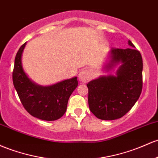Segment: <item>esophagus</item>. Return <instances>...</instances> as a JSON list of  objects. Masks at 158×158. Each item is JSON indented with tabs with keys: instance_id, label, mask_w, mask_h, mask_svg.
<instances>
[{
	"instance_id": "obj_1",
	"label": "esophagus",
	"mask_w": 158,
	"mask_h": 158,
	"mask_svg": "<svg viewBox=\"0 0 158 158\" xmlns=\"http://www.w3.org/2000/svg\"><path fill=\"white\" fill-rule=\"evenodd\" d=\"M91 73L87 70L81 71L79 73V79L82 82H87L91 79Z\"/></svg>"
}]
</instances>
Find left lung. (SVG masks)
Returning a JSON list of instances; mask_svg holds the SVG:
<instances>
[{
    "instance_id": "8db88e82",
    "label": "left lung",
    "mask_w": 158,
    "mask_h": 158,
    "mask_svg": "<svg viewBox=\"0 0 158 158\" xmlns=\"http://www.w3.org/2000/svg\"><path fill=\"white\" fill-rule=\"evenodd\" d=\"M130 48H112L110 60L104 69L109 71L121 66L115 76H102L87 84L88 105L99 119L120 118L131 110L143 88V58L131 40Z\"/></svg>"
}]
</instances>
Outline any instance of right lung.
<instances>
[{"mask_svg":"<svg viewBox=\"0 0 158 158\" xmlns=\"http://www.w3.org/2000/svg\"><path fill=\"white\" fill-rule=\"evenodd\" d=\"M26 43L19 49L13 72V85L21 103L34 117L55 121L64 115L71 94L78 85L77 77L66 79L49 86L38 85L27 77L22 64V55Z\"/></svg>","mask_w":158,"mask_h":158,"instance_id":"obj_1","label":"right lung"}]
</instances>
